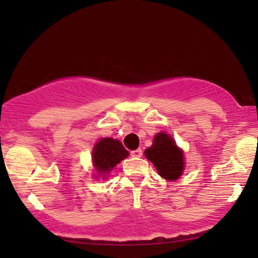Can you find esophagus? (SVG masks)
Masks as SVG:
<instances>
[{
	"label": "esophagus",
	"instance_id": "esophagus-1",
	"mask_svg": "<svg viewBox=\"0 0 258 258\" xmlns=\"http://www.w3.org/2000/svg\"><path fill=\"white\" fill-rule=\"evenodd\" d=\"M142 154H143L142 149H136V150H133L132 153H130V155H132L133 157H141V156H142Z\"/></svg>",
	"mask_w": 258,
	"mask_h": 258
}]
</instances>
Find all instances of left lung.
Wrapping results in <instances>:
<instances>
[{"mask_svg": "<svg viewBox=\"0 0 258 258\" xmlns=\"http://www.w3.org/2000/svg\"><path fill=\"white\" fill-rule=\"evenodd\" d=\"M144 155L148 160L153 162L158 174L163 178L175 181L182 175L184 169L183 151L167 134H157L153 146L144 151Z\"/></svg>", "mask_w": 258, "mask_h": 258, "instance_id": "1", "label": "left lung"}]
</instances>
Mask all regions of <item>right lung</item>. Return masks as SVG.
<instances>
[{
	"label": "right lung",
	"instance_id": "obj_1",
	"mask_svg": "<svg viewBox=\"0 0 258 258\" xmlns=\"http://www.w3.org/2000/svg\"><path fill=\"white\" fill-rule=\"evenodd\" d=\"M121 142L112 139H102L96 143L93 151L94 167L100 174H109L116 164L128 156Z\"/></svg>",
	"mask_w": 258,
	"mask_h": 258
}]
</instances>
